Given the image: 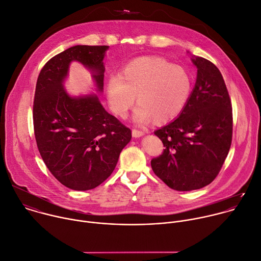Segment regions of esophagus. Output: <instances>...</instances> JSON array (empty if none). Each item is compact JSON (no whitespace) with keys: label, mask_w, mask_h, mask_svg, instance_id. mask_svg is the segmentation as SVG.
I'll use <instances>...</instances> for the list:
<instances>
[{"label":"esophagus","mask_w":261,"mask_h":261,"mask_svg":"<svg viewBox=\"0 0 261 261\" xmlns=\"http://www.w3.org/2000/svg\"><path fill=\"white\" fill-rule=\"evenodd\" d=\"M144 135V132L143 131H140V130H136V129H133L132 130V136L135 137V138H139L141 136Z\"/></svg>","instance_id":"esophagus-1"}]
</instances>
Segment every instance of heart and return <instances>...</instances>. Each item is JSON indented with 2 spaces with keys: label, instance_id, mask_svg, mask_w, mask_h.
<instances>
[{
  "label": "heart",
  "instance_id": "heart-1",
  "mask_svg": "<svg viewBox=\"0 0 261 261\" xmlns=\"http://www.w3.org/2000/svg\"><path fill=\"white\" fill-rule=\"evenodd\" d=\"M193 79L181 65L162 57L146 56L127 63L120 76L107 82V98L112 112L125 118L135 101L136 123L165 124L184 111L190 98Z\"/></svg>",
  "mask_w": 261,
  "mask_h": 261
}]
</instances>
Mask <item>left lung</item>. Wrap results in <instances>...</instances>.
<instances>
[{
	"label": "left lung",
	"instance_id": "left-lung-1",
	"mask_svg": "<svg viewBox=\"0 0 261 261\" xmlns=\"http://www.w3.org/2000/svg\"><path fill=\"white\" fill-rule=\"evenodd\" d=\"M197 79L179 116L154 131L163 154L151 160L154 174L179 192L202 189L219 173L232 135L231 102L219 69L209 60L192 56Z\"/></svg>",
	"mask_w": 261,
	"mask_h": 261
}]
</instances>
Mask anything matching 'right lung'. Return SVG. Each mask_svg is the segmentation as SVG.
Masks as SVG:
<instances>
[{"instance_id": "right-lung-1", "label": "right lung", "mask_w": 261, "mask_h": 261, "mask_svg": "<svg viewBox=\"0 0 261 261\" xmlns=\"http://www.w3.org/2000/svg\"><path fill=\"white\" fill-rule=\"evenodd\" d=\"M109 46H72L42 68L35 92L34 128L41 156L54 177L74 191L101 185L115 170L131 130L109 114L95 93L71 96L64 88L72 61L91 72L95 91L103 92Z\"/></svg>"}]
</instances>
